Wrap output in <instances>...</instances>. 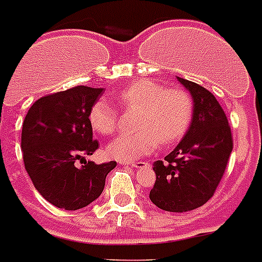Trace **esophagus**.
Returning <instances> with one entry per match:
<instances>
[{"instance_id":"1","label":"esophagus","mask_w":262,"mask_h":262,"mask_svg":"<svg viewBox=\"0 0 262 262\" xmlns=\"http://www.w3.org/2000/svg\"><path fill=\"white\" fill-rule=\"evenodd\" d=\"M131 167H135V168H147L149 167V163L147 162H135L131 164Z\"/></svg>"}]
</instances>
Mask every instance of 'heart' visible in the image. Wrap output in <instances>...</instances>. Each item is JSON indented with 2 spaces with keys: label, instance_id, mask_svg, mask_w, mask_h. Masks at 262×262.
<instances>
[{
  "label": "heart",
  "instance_id": "b5f03b06",
  "mask_svg": "<svg viewBox=\"0 0 262 262\" xmlns=\"http://www.w3.org/2000/svg\"><path fill=\"white\" fill-rule=\"evenodd\" d=\"M126 108L139 110L136 133L123 134L107 146V154L119 162H134L163 146L175 144L187 134L193 118V100L187 91L165 89L152 80H136L118 95ZM89 120L94 131L111 135L118 127V113L106 100L91 106Z\"/></svg>",
  "mask_w": 262,
  "mask_h": 262
}]
</instances>
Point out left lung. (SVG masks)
Returning a JSON list of instances; mask_svg holds the SVG:
<instances>
[{
	"label": "left lung",
	"instance_id": "obj_1",
	"mask_svg": "<svg viewBox=\"0 0 262 262\" xmlns=\"http://www.w3.org/2000/svg\"><path fill=\"white\" fill-rule=\"evenodd\" d=\"M193 99L188 131L164 160L154 163L156 180L149 199L167 212H188L213 196L229 162L233 140L224 110L211 91L179 78Z\"/></svg>",
	"mask_w": 262,
	"mask_h": 262
}]
</instances>
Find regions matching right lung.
<instances>
[{
	"instance_id": "obj_1",
	"label": "right lung",
	"mask_w": 262,
	"mask_h": 262,
	"mask_svg": "<svg viewBox=\"0 0 262 262\" xmlns=\"http://www.w3.org/2000/svg\"><path fill=\"white\" fill-rule=\"evenodd\" d=\"M102 94L103 89L77 86L42 97L22 124L25 169L42 198L66 211H77L99 198L107 173L116 165L83 158L99 147L93 140L89 113Z\"/></svg>"
}]
</instances>
